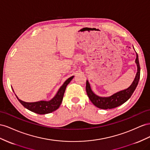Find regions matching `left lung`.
Segmentation results:
<instances>
[{
    "instance_id": "1",
    "label": "left lung",
    "mask_w": 150,
    "mask_h": 150,
    "mask_svg": "<svg viewBox=\"0 0 150 150\" xmlns=\"http://www.w3.org/2000/svg\"><path fill=\"white\" fill-rule=\"evenodd\" d=\"M135 62L137 65L138 70H137L135 79L132 84L130 85V87L125 90H123V91L115 93L110 97H102L96 95L92 92L88 80H87L86 91L87 96L94 105L102 109H113L122 105L129 99L135 91L140 78V66L138 59V55L137 53Z\"/></svg>"
}]
</instances>
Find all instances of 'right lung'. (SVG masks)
Segmentation results:
<instances>
[{"instance_id": "1", "label": "right lung", "mask_w": 150, "mask_h": 150, "mask_svg": "<svg viewBox=\"0 0 150 150\" xmlns=\"http://www.w3.org/2000/svg\"><path fill=\"white\" fill-rule=\"evenodd\" d=\"M74 76H71V77L68 79L64 82L62 86L58 90L56 96L50 101L41 100L35 102H25L19 99L17 96L16 97L18 98V100L24 108L32 111L33 112L37 113L38 114H45L51 113L53 112V111L56 110L60 106L67 85L71 82V80L74 78Z\"/></svg>"}]
</instances>
